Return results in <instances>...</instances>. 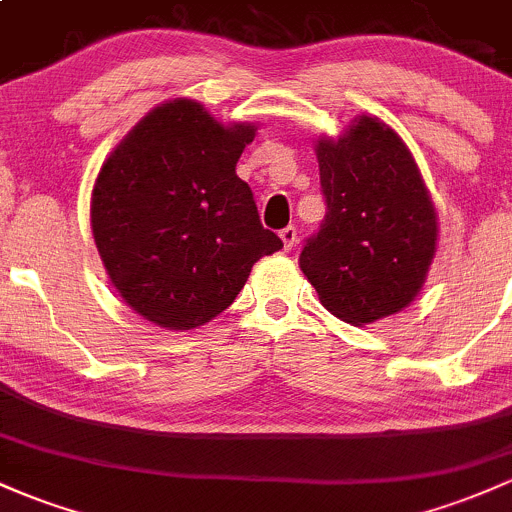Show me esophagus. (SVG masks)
<instances>
[{
  "instance_id": "obj_1",
  "label": "esophagus",
  "mask_w": 512,
  "mask_h": 512,
  "mask_svg": "<svg viewBox=\"0 0 512 512\" xmlns=\"http://www.w3.org/2000/svg\"><path fill=\"white\" fill-rule=\"evenodd\" d=\"M280 241H283L285 251H290L295 244H298V229H295V227L280 229Z\"/></svg>"
}]
</instances>
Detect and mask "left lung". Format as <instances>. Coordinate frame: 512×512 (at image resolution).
Returning a JSON list of instances; mask_svg holds the SVG:
<instances>
[{
	"label": "left lung",
	"mask_w": 512,
	"mask_h": 512,
	"mask_svg": "<svg viewBox=\"0 0 512 512\" xmlns=\"http://www.w3.org/2000/svg\"><path fill=\"white\" fill-rule=\"evenodd\" d=\"M327 214L300 254L320 302L364 327L417 298L437 254V210L410 148L383 119L361 114L315 141Z\"/></svg>",
	"instance_id": "left-lung-1"
}]
</instances>
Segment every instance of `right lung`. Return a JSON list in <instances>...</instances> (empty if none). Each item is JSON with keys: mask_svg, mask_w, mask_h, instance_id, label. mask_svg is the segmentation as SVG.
Segmentation results:
<instances>
[{"mask_svg": "<svg viewBox=\"0 0 512 512\" xmlns=\"http://www.w3.org/2000/svg\"><path fill=\"white\" fill-rule=\"evenodd\" d=\"M256 131L175 97L104 158L90 197L92 236L117 293L156 327L185 332L214 320L258 258L283 249L236 175Z\"/></svg>", "mask_w": 512, "mask_h": 512, "instance_id": "right-lung-1", "label": "right lung"}]
</instances>
